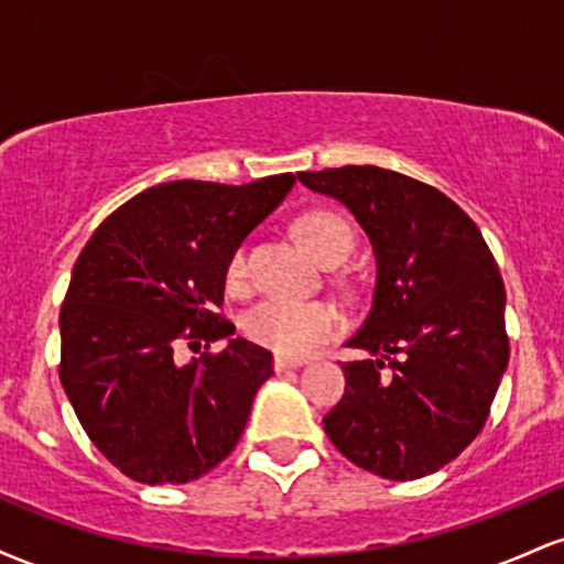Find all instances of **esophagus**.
Instances as JSON below:
<instances>
[{"label":"esophagus","mask_w":564,"mask_h":564,"mask_svg":"<svg viewBox=\"0 0 564 564\" xmlns=\"http://www.w3.org/2000/svg\"><path fill=\"white\" fill-rule=\"evenodd\" d=\"M300 366H304L302 358H286V355H275V360H273V368L278 373L291 371V368H300Z\"/></svg>","instance_id":"esophagus-1"}]
</instances>
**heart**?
Returning <instances> with one entry per match:
<instances>
[{
    "label": "heart",
    "mask_w": 564,
    "mask_h": 564,
    "mask_svg": "<svg viewBox=\"0 0 564 564\" xmlns=\"http://www.w3.org/2000/svg\"><path fill=\"white\" fill-rule=\"evenodd\" d=\"M296 241L326 268L345 262L355 249V232L347 219L334 212L313 209L304 212L291 225ZM246 281V249L230 251L225 262V283L228 289H241ZM243 334L254 345L273 349L286 358H302L313 352L323 341L334 339L345 328L339 310L328 302H291V300H262L243 313Z\"/></svg>",
    "instance_id": "1"
}]
</instances>
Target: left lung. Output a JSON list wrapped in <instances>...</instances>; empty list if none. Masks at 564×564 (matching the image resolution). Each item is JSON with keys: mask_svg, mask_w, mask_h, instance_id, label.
<instances>
[{"mask_svg": "<svg viewBox=\"0 0 564 564\" xmlns=\"http://www.w3.org/2000/svg\"><path fill=\"white\" fill-rule=\"evenodd\" d=\"M352 212L377 257L371 313L347 347L345 394L323 416L341 456L387 480H419L480 435L509 364L501 273L467 212L379 166L300 172Z\"/></svg>", "mask_w": 564, "mask_h": 564, "instance_id": "1", "label": "left lung"}]
</instances>
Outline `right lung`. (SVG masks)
<instances>
[{
  "label": "right lung",
  "mask_w": 564,
  "mask_h": 564,
  "mask_svg": "<svg viewBox=\"0 0 564 564\" xmlns=\"http://www.w3.org/2000/svg\"><path fill=\"white\" fill-rule=\"evenodd\" d=\"M294 185L177 180L129 198L93 232L61 307V384L97 451L134 482L198 480L236 448L273 355L249 339L180 366L236 326L225 262Z\"/></svg>",
  "instance_id": "obj_1"
}]
</instances>
